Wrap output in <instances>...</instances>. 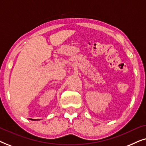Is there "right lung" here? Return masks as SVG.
Here are the masks:
<instances>
[{
  "label": "right lung",
  "mask_w": 146,
  "mask_h": 146,
  "mask_svg": "<svg viewBox=\"0 0 146 146\" xmlns=\"http://www.w3.org/2000/svg\"><path fill=\"white\" fill-rule=\"evenodd\" d=\"M31 119V120H38V119Z\"/></svg>",
  "instance_id": "obj_1"
}]
</instances>
